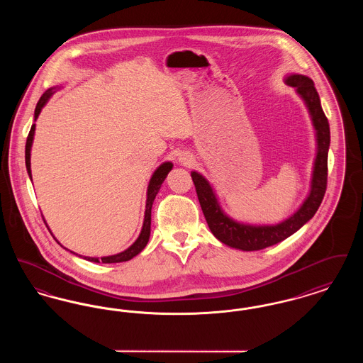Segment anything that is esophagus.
Here are the masks:
<instances>
[{
    "mask_svg": "<svg viewBox=\"0 0 363 363\" xmlns=\"http://www.w3.org/2000/svg\"><path fill=\"white\" fill-rule=\"evenodd\" d=\"M179 162L184 166H190L193 163V157L189 154H182V155H179Z\"/></svg>",
    "mask_w": 363,
    "mask_h": 363,
    "instance_id": "1",
    "label": "esophagus"
}]
</instances>
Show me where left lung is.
Masks as SVG:
<instances>
[{
    "label": "left lung",
    "instance_id": "obj_1",
    "mask_svg": "<svg viewBox=\"0 0 363 363\" xmlns=\"http://www.w3.org/2000/svg\"><path fill=\"white\" fill-rule=\"evenodd\" d=\"M286 84L294 86L305 101L311 113L317 138V155L313 167L311 193L294 215L277 225H252L238 223L228 218L222 211L215 191L207 179L196 172L190 174L209 230L219 241L230 247L253 252L289 238L311 220L324 199L328 178V150L330 143L328 118L323 111L318 92L311 79L303 74L294 73L286 77Z\"/></svg>",
    "mask_w": 363,
    "mask_h": 363
}]
</instances>
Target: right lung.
Returning a JSON list of instances; mask_svg holds the SVG:
<instances>
[{
  "mask_svg": "<svg viewBox=\"0 0 363 363\" xmlns=\"http://www.w3.org/2000/svg\"><path fill=\"white\" fill-rule=\"evenodd\" d=\"M60 89V86H52L49 88L39 99V102L35 107V121L38 118V116L40 114V110L43 108V106L46 104V102L50 99L52 94ZM35 135V123L31 126V130L28 133V138H27V143H26V167H27V172L28 175L31 178V145H33V140H34ZM173 169V163L172 162H164L163 164H160L155 170V173L152 174L151 179H150V185H148V190H147V204H145V215H144V223H143V228H141V233L138 235L136 242L129 246L126 250H123L118 255H114V256H107V257H84L88 261H92V262H104V264H113V262H123V261H129L130 259H133L135 256H138V253L147 246L148 240H150V234H151V208L154 204V200H155L156 194L160 189L164 178L167 177V174L170 173V170ZM73 253V252H72ZM76 255V253H73ZM82 257V256H80Z\"/></svg>",
  "mask_w": 363,
  "mask_h": 363,
  "instance_id": "add662e5",
  "label": "right lung"
}]
</instances>
